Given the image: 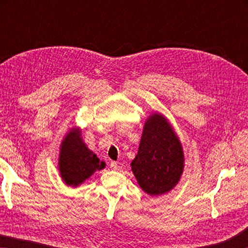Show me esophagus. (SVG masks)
Wrapping results in <instances>:
<instances>
[{
  "mask_svg": "<svg viewBox=\"0 0 248 248\" xmlns=\"http://www.w3.org/2000/svg\"><path fill=\"white\" fill-rule=\"evenodd\" d=\"M110 167H111V170H119L121 167L119 166V164L117 162H111L110 163Z\"/></svg>",
  "mask_w": 248,
  "mask_h": 248,
  "instance_id": "1",
  "label": "esophagus"
}]
</instances>
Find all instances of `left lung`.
<instances>
[{
    "mask_svg": "<svg viewBox=\"0 0 248 248\" xmlns=\"http://www.w3.org/2000/svg\"><path fill=\"white\" fill-rule=\"evenodd\" d=\"M184 163L183 145L169 119L157 111L151 114L130 164L141 189L150 196L170 192L182 177Z\"/></svg>",
    "mask_w": 248,
    "mask_h": 248,
    "instance_id": "obj_1",
    "label": "left lung"
}]
</instances>
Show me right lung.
Masks as SVG:
<instances>
[{
  "mask_svg": "<svg viewBox=\"0 0 248 248\" xmlns=\"http://www.w3.org/2000/svg\"><path fill=\"white\" fill-rule=\"evenodd\" d=\"M81 128H71L60 144L58 169L63 183L71 187H78L96 170L106 164L100 161L82 139Z\"/></svg>",
  "mask_w": 248,
  "mask_h": 248,
  "instance_id": "right-lung-1",
  "label": "right lung"
}]
</instances>
